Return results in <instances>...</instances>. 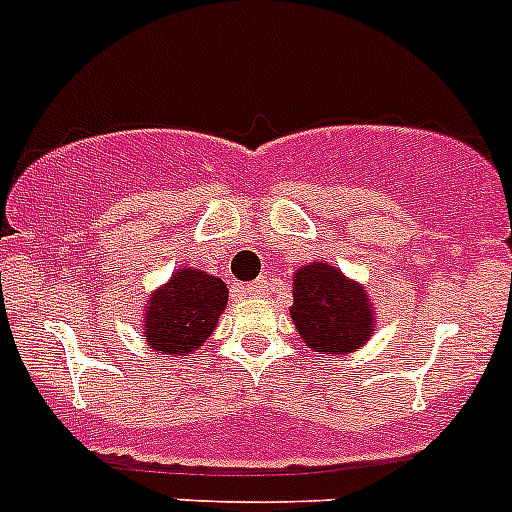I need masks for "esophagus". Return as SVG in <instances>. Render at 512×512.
<instances>
[{
  "label": "esophagus",
  "instance_id": "obj_1",
  "mask_svg": "<svg viewBox=\"0 0 512 512\" xmlns=\"http://www.w3.org/2000/svg\"><path fill=\"white\" fill-rule=\"evenodd\" d=\"M265 292H267V280H255L247 285V294H252V297H262Z\"/></svg>",
  "mask_w": 512,
  "mask_h": 512
}]
</instances>
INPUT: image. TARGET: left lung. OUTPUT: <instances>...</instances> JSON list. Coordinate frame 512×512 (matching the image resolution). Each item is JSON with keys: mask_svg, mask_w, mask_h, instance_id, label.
Masks as SVG:
<instances>
[{"mask_svg": "<svg viewBox=\"0 0 512 512\" xmlns=\"http://www.w3.org/2000/svg\"><path fill=\"white\" fill-rule=\"evenodd\" d=\"M294 329L312 352H356L374 334V307L359 282L327 262L302 265L292 277Z\"/></svg>", "mask_w": 512, "mask_h": 512, "instance_id": "obj_1", "label": "left lung"}]
</instances>
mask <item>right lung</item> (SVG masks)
I'll return each instance as SVG.
<instances>
[{
	"mask_svg": "<svg viewBox=\"0 0 512 512\" xmlns=\"http://www.w3.org/2000/svg\"><path fill=\"white\" fill-rule=\"evenodd\" d=\"M227 285L203 270L180 267L143 309V337L158 354L190 356L218 327Z\"/></svg>",
	"mask_w": 512,
	"mask_h": 512,
	"instance_id": "1",
	"label": "right lung"
}]
</instances>
